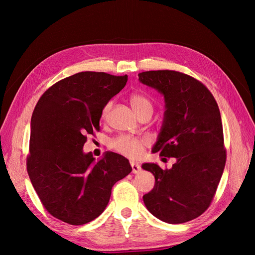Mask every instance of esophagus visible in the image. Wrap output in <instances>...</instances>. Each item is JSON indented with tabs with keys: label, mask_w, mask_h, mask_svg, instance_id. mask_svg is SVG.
Returning a JSON list of instances; mask_svg holds the SVG:
<instances>
[{
	"label": "esophagus",
	"mask_w": 255,
	"mask_h": 255,
	"mask_svg": "<svg viewBox=\"0 0 255 255\" xmlns=\"http://www.w3.org/2000/svg\"><path fill=\"white\" fill-rule=\"evenodd\" d=\"M130 167H132L133 173H138V172H140V170H141L140 165L134 163V161H130Z\"/></svg>",
	"instance_id": "obj_1"
}]
</instances>
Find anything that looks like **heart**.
Listing matches in <instances>:
<instances>
[{
    "label": "heart",
    "mask_w": 255,
    "mask_h": 255,
    "mask_svg": "<svg viewBox=\"0 0 255 255\" xmlns=\"http://www.w3.org/2000/svg\"><path fill=\"white\" fill-rule=\"evenodd\" d=\"M129 103L132 105L134 111L138 114V116L141 115L145 112H153V104L151 99L146 96L143 92L135 91L129 95ZM112 107V102H107L103 106L101 112V117L105 118L107 114H109ZM145 140L142 138H137L132 136H119L112 141L111 145L112 148L122 155L130 158H137L139 157L143 153L145 148Z\"/></svg>",
    "instance_id": "heart-1"
}]
</instances>
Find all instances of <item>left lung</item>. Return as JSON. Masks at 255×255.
<instances>
[{
  "mask_svg": "<svg viewBox=\"0 0 255 255\" xmlns=\"http://www.w3.org/2000/svg\"><path fill=\"white\" fill-rule=\"evenodd\" d=\"M138 79L164 95V125L153 153L174 157L171 169L143 164L155 177L144 205L167 223H184L211 205L226 166L221 116L212 92L192 76L174 70L144 71ZM166 159V158H164Z\"/></svg>",
  "mask_w": 255,
  "mask_h": 255,
  "instance_id": "left-lung-1",
  "label": "left lung"
}]
</instances>
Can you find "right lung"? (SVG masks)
Segmentation results:
<instances>
[{"label": "right lung", "mask_w": 255, "mask_h": 255, "mask_svg": "<svg viewBox=\"0 0 255 255\" xmlns=\"http://www.w3.org/2000/svg\"><path fill=\"white\" fill-rule=\"evenodd\" d=\"M127 82V74L79 72L52 85L37 102L26 169L53 217L72 226L96 219L109 203L114 184L132 171L120 154L106 152L95 161L91 153H83L87 136L100 130L103 106Z\"/></svg>", "instance_id": "add662e5"}]
</instances>
